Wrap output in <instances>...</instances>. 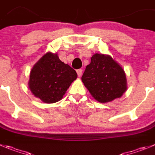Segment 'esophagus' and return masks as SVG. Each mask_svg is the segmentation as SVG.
<instances>
[{"label":"esophagus","mask_w":155,"mask_h":155,"mask_svg":"<svg viewBox=\"0 0 155 155\" xmlns=\"http://www.w3.org/2000/svg\"><path fill=\"white\" fill-rule=\"evenodd\" d=\"M76 72H77L78 76H79V77H80V76H82V69H77V70H76Z\"/></svg>","instance_id":"esophagus-1"}]
</instances>
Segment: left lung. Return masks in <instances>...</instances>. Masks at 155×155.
<instances>
[{
	"mask_svg": "<svg viewBox=\"0 0 155 155\" xmlns=\"http://www.w3.org/2000/svg\"><path fill=\"white\" fill-rule=\"evenodd\" d=\"M82 81L92 97L101 103L121 97L128 89L123 68L112 56L102 53L91 57Z\"/></svg>",
	"mask_w": 155,
	"mask_h": 155,
	"instance_id": "left-lung-1",
	"label": "left lung"
}]
</instances>
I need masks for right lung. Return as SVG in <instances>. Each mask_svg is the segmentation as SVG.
<instances>
[{"label": "right lung", "mask_w": 155, "mask_h": 155, "mask_svg": "<svg viewBox=\"0 0 155 155\" xmlns=\"http://www.w3.org/2000/svg\"><path fill=\"white\" fill-rule=\"evenodd\" d=\"M76 78V71L62 62L57 53L48 52L30 70L28 86L33 95L42 102L55 103L63 99Z\"/></svg>", "instance_id": "obj_1"}]
</instances>
